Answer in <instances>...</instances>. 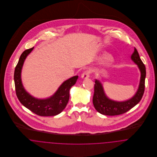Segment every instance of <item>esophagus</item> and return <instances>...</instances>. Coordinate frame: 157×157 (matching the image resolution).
<instances>
[{"mask_svg":"<svg viewBox=\"0 0 157 157\" xmlns=\"http://www.w3.org/2000/svg\"><path fill=\"white\" fill-rule=\"evenodd\" d=\"M91 74V71L90 70L85 71L82 74V78L83 79H86L90 77V74Z\"/></svg>","mask_w":157,"mask_h":157,"instance_id":"esophagus-1","label":"esophagus"}]
</instances>
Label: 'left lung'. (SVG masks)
I'll return each instance as SVG.
<instances>
[{
  "label": "left lung",
  "mask_w": 157,
  "mask_h": 157,
  "mask_svg": "<svg viewBox=\"0 0 157 157\" xmlns=\"http://www.w3.org/2000/svg\"><path fill=\"white\" fill-rule=\"evenodd\" d=\"M131 59L138 65L141 71V79L137 92L131 99L125 101L117 102L112 101L106 96L101 83L99 80L95 79L93 104L96 110L100 113L110 116L124 113L138 104L142 99L145 90L146 69L135 48L131 55Z\"/></svg>",
  "instance_id": "obj_1"
}]
</instances>
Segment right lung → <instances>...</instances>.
Instances as JSON below:
<instances>
[{
    "instance_id": "1",
    "label": "right lung",
    "mask_w": 157,
    "mask_h": 157,
    "mask_svg": "<svg viewBox=\"0 0 157 157\" xmlns=\"http://www.w3.org/2000/svg\"><path fill=\"white\" fill-rule=\"evenodd\" d=\"M33 48L25 50L20 56L14 72L15 90L21 103L32 112L43 117L55 116L62 112L69 99V90L76 82L78 76H74L63 82L52 97L44 99L33 97L24 89L21 81V70L24 61Z\"/></svg>"
}]
</instances>
